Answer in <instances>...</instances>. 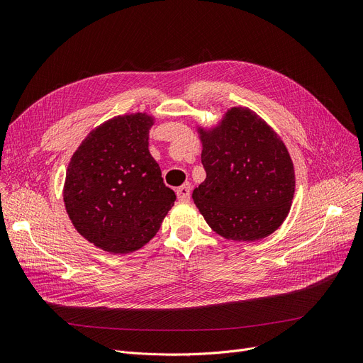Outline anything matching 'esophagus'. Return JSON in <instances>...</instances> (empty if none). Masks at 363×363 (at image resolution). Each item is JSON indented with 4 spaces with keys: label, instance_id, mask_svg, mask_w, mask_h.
I'll return each mask as SVG.
<instances>
[{
    "label": "esophagus",
    "instance_id": "obj_1",
    "mask_svg": "<svg viewBox=\"0 0 363 363\" xmlns=\"http://www.w3.org/2000/svg\"><path fill=\"white\" fill-rule=\"evenodd\" d=\"M177 196H178V200H181V201L189 200V197H191V184L185 182L184 185H181L177 189Z\"/></svg>",
    "mask_w": 363,
    "mask_h": 363
}]
</instances>
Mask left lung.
<instances>
[{"mask_svg":"<svg viewBox=\"0 0 363 363\" xmlns=\"http://www.w3.org/2000/svg\"><path fill=\"white\" fill-rule=\"evenodd\" d=\"M206 179L193 200L212 230L226 240L257 241L287 218L296 177L278 133L247 107H231L211 128H197Z\"/></svg>","mask_w":363,"mask_h":363,"instance_id":"left-lung-1","label":"left lung"}]
</instances>
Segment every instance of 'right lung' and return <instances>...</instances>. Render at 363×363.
I'll return each instance as SVG.
<instances>
[{
	"mask_svg": "<svg viewBox=\"0 0 363 363\" xmlns=\"http://www.w3.org/2000/svg\"><path fill=\"white\" fill-rule=\"evenodd\" d=\"M155 118L147 113L114 116L92 129L66 170V212L85 240L125 255L145 245L175 203L148 150Z\"/></svg>",
	"mask_w": 363,
	"mask_h": 363,
	"instance_id": "add662e5",
	"label": "right lung"
}]
</instances>
